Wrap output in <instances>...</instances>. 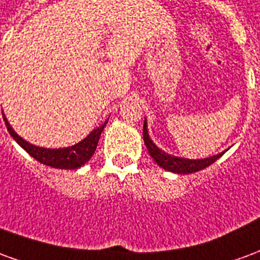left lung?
<instances>
[{
  "label": "left lung",
  "mask_w": 260,
  "mask_h": 260,
  "mask_svg": "<svg viewBox=\"0 0 260 260\" xmlns=\"http://www.w3.org/2000/svg\"><path fill=\"white\" fill-rule=\"evenodd\" d=\"M143 141L146 145L149 154L152 156L153 160L161 167V169L171 171V173H177V174H191V173H196L199 170H203L209 167L210 164H213L218 157L223 156V153H220L217 156H213L209 158H202V160H189V158H181L171 156L164 153L163 150H160L152 139L147 135V124L146 121L143 122Z\"/></svg>",
  "instance_id": "obj_1"
}]
</instances>
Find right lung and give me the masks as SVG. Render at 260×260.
<instances>
[{
  "instance_id": "right-lung-1",
  "label": "right lung",
  "mask_w": 260,
  "mask_h": 260,
  "mask_svg": "<svg viewBox=\"0 0 260 260\" xmlns=\"http://www.w3.org/2000/svg\"><path fill=\"white\" fill-rule=\"evenodd\" d=\"M4 121L7 125V129L9 131L11 136L14 138L15 141L19 143V146L25 149L26 152L30 154L31 157L36 158L37 161L50 166L53 169H64V170H75L79 169L80 166H83L87 163L90 157L93 156V153L96 150L97 143L100 139L103 129L106 126V122L91 132L90 135L86 136L85 139L79 143H76L71 147H64V149H44V147L35 146L30 145L29 142H26L25 139H22L9 125V122L5 118V115L3 114Z\"/></svg>"
}]
</instances>
